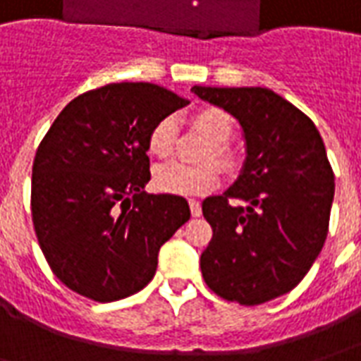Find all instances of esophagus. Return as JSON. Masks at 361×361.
<instances>
[{
    "instance_id": "esophagus-1",
    "label": "esophagus",
    "mask_w": 361,
    "mask_h": 361,
    "mask_svg": "<svg viewBox=\"0 0 361 361\" xmlns=\"http://www.w3.org/2000/svg\"><path fill=\"white\" fill-rule=\"evenodd\" d=\"M189 209H191V214L193 216H201V204H199V201H195V199H189Z\"/></svg>"
}]
</instances>
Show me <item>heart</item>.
Returning a JSON list of instances; mask_svg holds the SVG:
<instances>
[{
	"label": "heart",
	"mask_w": 361,
	"mask_h": 361,
	"mask_svg": "<svg viewBox=\"0 0 361 361\" xmlns=\"http://www.w3.org/2000/svg\"><path fill=\"white\" fill-rule=\"evenodd\" d=\"M191 121L197 131L203 135L204 141L211 145L209 152L204 154V160L211 158L214 164L228 170L232 166V157L224 145L232 137V118L220 108L204 106L193 114ZM173 137H176V119L162 118L157 121L147 137V149L150 157H170L173 149ZM219 181V172L209 164L191 168L178 162H168L158 166L152 173V188L166 195H199L216 188Z\"/></svg>",
	"instance_id": "heart-1"
}]
</instances>
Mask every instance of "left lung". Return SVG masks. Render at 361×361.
<instances>
[{
	"instance_id": "8db88e82",
	"label": "left lung",
	"mask_w": 361,
	"mask_h": 361,
	"mask_svg": "<svg viewBox=\"0 0 361 361\" xmlns=\"http://www.w3.org/2000/svg\"><path fill=\"white\" fill-rule=\"evenodd\" d=\"M191 90L234 116L245 141L234 185L203 201L212 226L201 255L203 279L228 302L259 305L298 286L323 250L333 168L315 123L271 89Z\"/></svg>"
}]
</instances>
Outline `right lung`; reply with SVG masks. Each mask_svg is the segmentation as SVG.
I'll return each instance as SVG.
<instances>
[{"instance_id": "obj_1", "label": "right lung", "mask_w": 361, "mask_h": 361, "mask_svg": "<svg viewBox=\"0 0 361 361\" xmlns=\"http://www.w3.org/2000/svg\"><path fill=\"white\" fill-rule=\"evenodd\" d=\"M189 100L152 82L77 96L36 150L32 222L54 274L94 302L149 284L158 251L191 216L180 195H149L147 137Z\"/></svg>"}]
</instances>
